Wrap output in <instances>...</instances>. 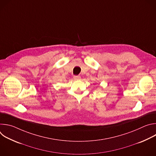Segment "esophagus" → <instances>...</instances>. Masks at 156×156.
I'll use <instances>...</instances> for the list:
<instances>
[{
    "label": "esophagus",
    "mask_w": 156,
    "mask_h": 156,
    "mask_svg": "<svg viewBox=\"0 0 156 156\" xmlns=\"http://www.w3.org/2000/svg\"><path fill=\"white\" fill-rule=\"evenodd\" d=\"M73 80H75V81H77V80H81V77L80 76H75L73 77Z\"/></svg>",
    "instance_id": "1"
}]
</instances>
